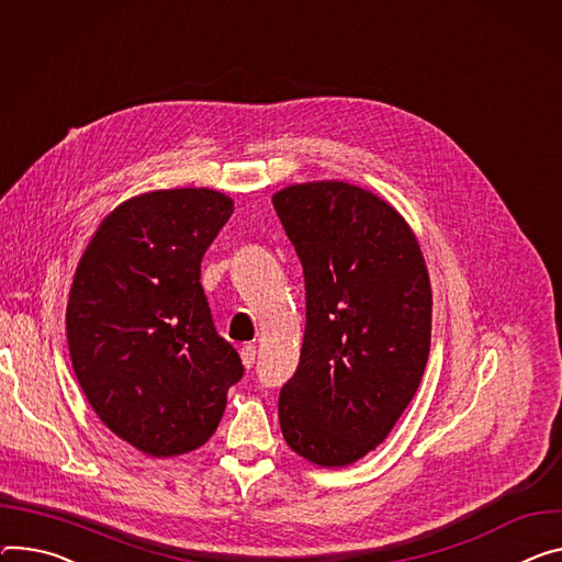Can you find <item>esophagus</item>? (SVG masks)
Listing matches in <instances>:
<instances>
[{"instance_id": "1", "label": "esophagus", "mask_w": 562, "mask_h": 562, "mask_svg": "<svg viewBox=\"0 0 562 562\" xmlns=\"http://www.w3.org/2000/svg\"><path fill=\"white\" fill-rule=\"evenodd\" d=\"M239 356H241V363H244V368H246V370H250V368H252V363H255V345H244V347L239 349Z\"/></svg>"}]
</instances>
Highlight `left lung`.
Returning a JSON list of instances; mask_svg holds the SVG:
<instances>
[{
    "label": "left lung",
    "mask_w": 562,
    "mask_h": 562,
    "mask_svg": "<svg viewBox=\"0 0 562 562\" xmlns=\"http://www.w3.org/2000/svg\"><path fill=\"white\" fill-rule=\"evenodd\" d=\"M273 209L307 289L280 428L307 462L349 467L390 435L422 383L432 325L426 260L407 222L359 186L295 183L273 194Z\"/></svg>",
    "instance_id": "obj_1"
}]
</instances>
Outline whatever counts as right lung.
<instances>
[{"instance_id":"right-lung-1","label":"right lung","mask_w":562,"mask_h":562,"mask_svg":"<svg viewBox=\"0 0 562 562\" xmlns=\"http://www.w3.org/2000/svg\"><path fill=\"white\" fill-rule=\"evenodd\" d=\"M233 215L211 188L132 196L93 233L67 302L76 379L98 419L149 457L206 443L244 374L213 325L201 258Z\"/></svg>"}]
</instances>
